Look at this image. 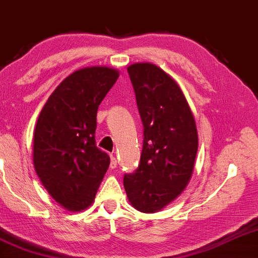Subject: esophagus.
I'll list each match as a JSON object with an SVG mask.
<instances>
[{
  "mask_svg": "<svg viewBox=\"0 0 258 258\" xmlns=\"http://www.w3.org/2000/svg\"><path fill=\"white\" fill-rule=\"evenodd\" d=\"M116 166H117V161H116L115 155L110 154V168H111V169L116 168Z\"/></svg>",
  "mask_w": 258,
  "mask_h": 258,
  "instance_id": "obj_1",
  "label": "esophagus"
}]
</instances>
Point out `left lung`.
Here are the masks:
<instances>
[{
    "mask_svg": "<svg viewBox=\"0 0 258 258\" xmlns=\"http://www.w3.org/2000/svg\"><path fill=\"white\" fill-rule=\"evenodd\" d=\"M143 126L141 163L123 176L127 198L142 213H157L190 182L198 149L196 120L174 78L150 62L127 67Z\"/></svg>",
    "mask_w": 258,
    "mask_h": 258,
    "instance_id": "obj_1",
    "label": "left lung"
}]
</instances>
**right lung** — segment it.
Returning <instances> with one entry per match:
<instances>
[{"label": "right lung", "mask_w": 258, "mask_h": 258, "mask_svg": "<svg viewBox=\"0 0 258 258\" xmlns=\"http://www.w3.org/2000/svg\"><path fill=\"white\" fill-rule=\"evenodd\" d=\"M115 68L85 67L48 98L33 132V166L48 194L70 212L92 204L110 159L96 147L98 105L119 78Z\"/></svg>", "instance_id": "1"}]
</instances>
